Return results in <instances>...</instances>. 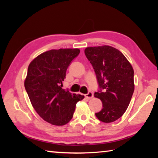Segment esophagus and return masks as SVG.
<instances>
[{"label":"esophagus","instance_id":"esophagus-1","mask_svg":"<svg viewBox=\"0 0 158 158\" xmlns=\"http://www.w3.org/2000/svg\"><path fill=\"white\" fill-rule=\"evenodd\" d=\"M84 96H85V98L87 99H91L93 98V94L92 92H89V93H87V94H85Z\"/></svg>","mask_w":158,"mask_h":158}]
</instances>
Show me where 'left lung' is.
Returning a JSON list of instances; mask_svg holds the SVG:
<instances>
[{
	"label": "left lung",
	"instance_id": "1",
	"mask_svg": "<svg viewBox=\"0 0 158 158\" xmlns=\"http://www.w3.org/2000/svg\"><path fill=\"white\" fill-rule=\"evenodd\" d=\"M84 52L100 89L94 96L102 101V109L95 116L103 123L114 122L123 115L132 98L135 90L132 66L119 50L108 45L86 47Z\"/></svg>",
	"mask_w": 158,
	"mask_h": 158
}]
</instances>
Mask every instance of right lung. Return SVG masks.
Returning <instances> with one entry per match:
<instances>
[{"label": "right lung", "instance_id": "obj_1", "mask_svg": "<svg viewBox=\"0 0 158 158\" xmlns=\"http://www.w3.org/2000/svg\"><path fill=\"white\" fill-rule=\"evenodd\" d=\"M79 49H52L31 61L24 86L31 105L42 119L53 125H64L73 118L75 106L84 95L63 89L69 63L79 55Z\"/></svg>", "mask_w": 158, "mask_h": 158}]
</instances>
